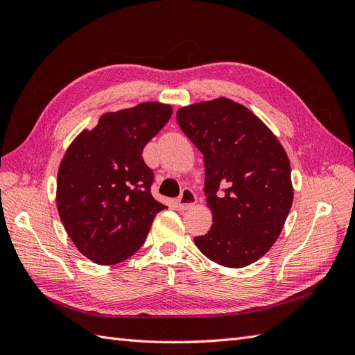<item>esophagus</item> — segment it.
<instances>
[{
    "label": "esophagus",
    "instance_id": "1",
    "mask_svg": "<svg viewBox=\"0 0 355 355\" xmlns=\"http://www.w3.org/2000/svg\"><path fill=\"white\" fill-rule=\"evenodd\" d=\"M196 201H197V197L194 192H192L189 188H185L184 191H182L179 198L176 200V206L179 210H187V209L194 206Z\"/></svg>",
    "mask_w": 355,
    "mask_h": 355
}]
</instances>
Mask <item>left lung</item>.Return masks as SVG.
Returning a JSON list of instances; mask_svg holds the SVG:
<instances>
[{"label": "left lung", "mask_w": 355, "mask_h": 355, "mask_svg": "<svg viewBox=\"0 0 355 355\" xmlns=\"http://www.w3.org/2000/svg\"><path fill=\"white\" fill-rule=\"evenodd\" d=\"M176 120L206 167L213 225L194 239L197 247L228 268L256 262L277 241L293 201L282 144L245 106L225 98L180 108Z\"/></svg>", "instance_id": "1"}]
</instances>
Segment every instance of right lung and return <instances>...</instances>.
I'll list each match as a JSON object with an SVG mask.
<instances>
[{"label":"right lung","mask_w":355,"mask_h":355,"mask_svg":"<svg viewBox=\"0 0 355 355\" xmlns=\"http://www.w3.org/2000/svg\"><path fill=\"white\" fill-rule=\"evenodd\" d=\"M170 116V106L157 102L108 112L68 148L58 173V210L90 261H125L145 243L155 214L167 209L151 194L154 171L142 153Z\"/></svg>","instance_id":"obj_1"}]
</instances>
